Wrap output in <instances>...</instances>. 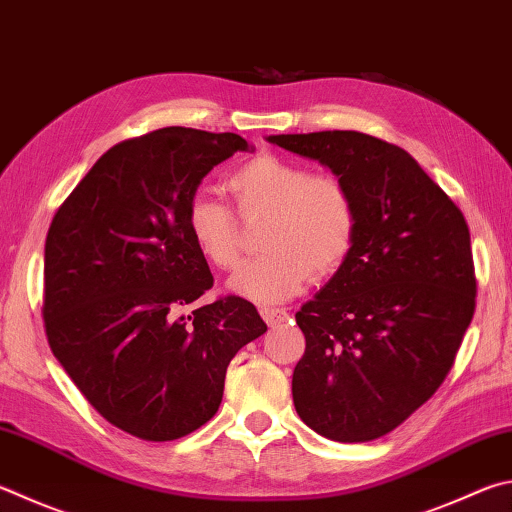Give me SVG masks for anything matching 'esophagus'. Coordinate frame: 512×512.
Here are the masks:
<instances>
[{
    "label": "esophagus",
    "mask_w": 512,
    "mask_h": 512,
    "mask_svg": "<svg viewBox=\"0 0 512 512\" xmlns=\"http://www.w3.org/2000/svg\"><path fill=\"white\" fill-rule=\"evenodd\" d=\"M259 315H262L268 327H277V324L288 320V313L284 309H273V306H264V309H259Z\"/></svg>",
    "instance_id": "34e87169"
}]
</instances>
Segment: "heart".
<instances>
[{"label":"heart","mask_w":512,"mask_h":512,"mask_svg":"<svg viewBox=\"0 0 512 512\" xmlns=\"http://www.w3.org/2000/svg\"><path fill=\"white\" fill-rule=\"evenodd\" d=\"M226 188L244 217L268 212L262 235L266 255L248 259L228 288L257 304L291 300L315 277L345 264L358 228L356 201L336 176L309 174L304 165L277 154H257L228 176ZM185 228L206 262L232 268L239 259L235 212L206 194H194L185 210Z\"/></svg>","instance_id":"obj_1"}]
</instances>
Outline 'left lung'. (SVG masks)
Listing matches in <instances>:
<instances>
[{
	"instance_id": "8db88e82",
	"label": "left lung",
	"mask_w": 512,
	"mask_h": 512,
	"mask_svg": "<svg viewBox=\"0 0 512 512\" xmlns=\"http://www.w3.org/2000/svg\"><path fill=\"white\" fill-rule=\"evenodd\" d=\"M322 163L356 201L349 257L295 313L306 349L293 371L302 421L340 443L385 436L430 398L475 313L461 210L410 154L360 132L268 136Z\"/></svg>"
}]
</instances>
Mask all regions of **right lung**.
Segmentation results:
<instances>
[{
	"label": "right lung",
	"mask_w": 512,
	"mask_h": 512,
	"mask_svg": "<svg viewBox=\"0 0 512 512\" xmlns=\"http://www.w3.org/2000/svg\"><path fill=\"white\" fill-rule=\"evenodd\" d=\"M237 134L165 127L111 147L51 221L44 327L53 356L111 425L174 441L217 414L235 353L266 333L248 300L181 309L212 273L185 210Z\"/></svg>",
	"instance_id": "add662e5"
}]
</instances>
